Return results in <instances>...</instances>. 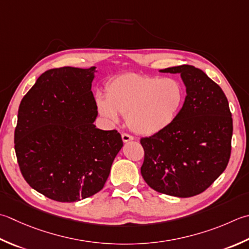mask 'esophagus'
Returning <instances> with one entry per match:
<instances>
[{
    "label": "esophagus",
    "mask_w": 249,
    "mask_h": 249,
    "mask_svg": "<svg viewBox=\"0 0 249 249\" xmlns=\"http://www.w3.org/2000/svg\"><path fill=\"white\" fill-rule=\"evenodd\" d=\"M122 140H123V142H129V141L134 140V137L128 134H122Z\"/></svg>",
    "instance_id": "1"
}]
</instances>
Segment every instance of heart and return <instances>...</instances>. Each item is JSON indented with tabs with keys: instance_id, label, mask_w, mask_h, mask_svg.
I'll return each mask as SVG.
<instances>
[{
	"instance_id": "b5f03b06",
	"label": "heart",
	"mask_w": 249,
	"mask_h": 249,
	"mask_svg": "<svg viewBox=\"0 0 249 249\" xmlns=\"http://www.w3.org/2000/svg\"><path fill=\"white\" fill-rule=\"evenodd\" d=\"M106 90L107 97L96 96L99 114L111 123L120 121L119 113L125 114L128 127L143 136L167 129L177 119L186 97L177 80L138 73L113 77Z\"/></svg>"
}]
</instances>
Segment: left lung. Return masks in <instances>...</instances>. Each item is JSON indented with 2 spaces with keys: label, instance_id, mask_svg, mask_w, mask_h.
Masks as SVG:
<instances>
[{
  "label": "left lung",
  "instance_id": "left-lung-1",
  "mask_svg": "<svg viewBox=\"0 0 249 249\" xmlns=\"http://www.w3.org/2000/svg\"><path fill=\"white\" fill-rule=\"evenodd\" d=\"M160 72L180 74L187 96L167 129L140 140L144 150L141 175L160 193L197 196L229 163L233 133L229 102L220 86L196 67L182 65Z\"/></svg>",
  "mask_w": 249,
  "mask_h": 249
}]
</instances>
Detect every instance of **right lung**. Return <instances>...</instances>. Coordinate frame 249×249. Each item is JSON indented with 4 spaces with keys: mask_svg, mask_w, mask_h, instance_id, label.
<instances>
[{
    "mask_svg": "<svg viewBox=\"0 0 249 249\" xmlns=\"http://www.w3.org/2000/svg\"><path fill=\"white\" fill-rule=\"evenodd\" d=\"M96 72V67L48 70L19 106V167L29 186L53 201L76 202L99 192L123 147L118 131L94 125Z\"/></svg>",
    "mask_w": 249,
    "mask_h": 249,
    "instance_id": "add662e5",
    "label": "right lung"
}]
</instances>
